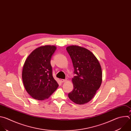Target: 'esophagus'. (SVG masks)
I'll return each instance as SVG.
<instances>
[{
    "instance_id": "34e87169",
    "label": "esophagus",
    "mask_w": 131,
    "mask_h": 131,
    "mask_svg": "<svg viewBox=\"0 0 131 131\" xmlns=\"http://www.w3.org/2000/svg\"><path fill=\"white\" fill-rule=\"evenodd\" d=\"M61 81L62 82V83H64V82H66L67 81V80L66 79H61Z\"/></svg>"
}]
</instances>
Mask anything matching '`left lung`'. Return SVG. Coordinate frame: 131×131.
Wrapping results in <instances>:
<instances>
[{"instance_id":"8db88e82","label":"left lung","mask_w":131,"mask_h":131,"mask_svg":"<svg viewBox=\"0 0 131 131\" xmlns=\"http://www.w3.org/2000/svg\"><path fill=\"white\" fill-rule=\"evenodd\" d=\"M69 53L77 75L72 79L73 90L69 98L77 104L90 102L100 88L102 81L101 65L95 56L89 50L76 45L68 46Z\"/></svg>"}]
</instances>
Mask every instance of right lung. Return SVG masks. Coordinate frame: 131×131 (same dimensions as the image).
<instances>
[{"label": "right lung", "mask_w": 131, "mask_h": 131, "mask_svg": "<svg viewBox=\"0 0 131 131\" xmlns=\"http://www.w3.org/2000/svg\"><path fill=\"white\" fill-rule=\"evenodd\" d=\"M56 49L53 45L39 47L25 62L22 70L23 84L27 93L34 99H47L58 88L50 64L51 56Z\"/></svg>", "instance_id": "right-lung-1"}]
</instances>
